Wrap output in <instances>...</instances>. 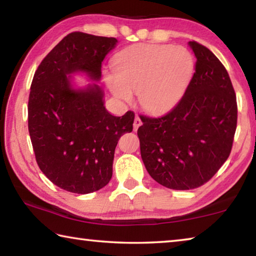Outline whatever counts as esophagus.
<instances>
[{
    "mask_svg": "<svg viewBox=\"0 0 256 256\" xmlns=\"http://www.w3.org/2000/svg\"><path fill=\"white\" fill-rule=\"evenodd\" d=\"M141 124H142L141 120H140V118H138V116L136 115V118H134V122H133V130H134V131H136V130L138 128V126H140Z\"/></svg>",
    "mask_w": 256,
    "mask_h": 256,
    "instance_id": "1",
    "label": "esophagus"
}]
</instances>
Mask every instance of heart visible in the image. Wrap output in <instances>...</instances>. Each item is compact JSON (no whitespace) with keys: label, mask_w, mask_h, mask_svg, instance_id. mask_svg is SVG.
I'll list each match as a JSON object with an SVG mask.
<instances>
[{"label":"heart","mask_w":256,"mask_h":256,"mask_svg":"<svg viewBox=\"0 0 256 256\" xmlns=\"http://www.w3.org/2000/svg\"><path fill=\"white\" fill-rule=\"evenodd\" d=\"M112 66L114 72H107L105 81L116 98L131 102L138 92L144 110L162 114L183 98L196 62L183 46L136 44L120 50Z\"/></svg>","instance_id":"heart-1"}]
</instances>
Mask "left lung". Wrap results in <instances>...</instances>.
I'll return each mask as SVG.
<instances>
[{"instance_id":"1","label":"left lung","mask_w":256,"mask_h":256,"mask_svg":"<svg viewBox=\"0 0 256 256\" xmlns=\"http://www.w3.org/2000/svg\"><path fill=\"white\" fill-rule=\"evenodd\" d=\"M196 72L183 98L160 118L140 115L141 157L152 178L172 190L206 183L228 159L237 126L235 90L218 58L196 42Z\"/></svg>"}]
</instances>
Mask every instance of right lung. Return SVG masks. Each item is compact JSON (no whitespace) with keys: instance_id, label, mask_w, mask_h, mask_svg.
I'll return each instance as SVG.
<instances>
[{"instance_id":"obj_1","label":"right lung","mask_w":256,"mask_h":256,"mask_svg":"<svg viewBox=\"0 0 256 256\" xmlns=\"http://www.w3.org/2000/svg\"><path fill=\"white\" fill-rule=\"evenodd\" d=\"M116 42L112 37L71 32L34 72L28 102L34 152L47 178L68 192L88 194L110 183L118 138L133 130L134 112L110 114L100 86L71 84L70 74L79 71L100 79L102 62Z\"/></svg>"}]
</instances>
